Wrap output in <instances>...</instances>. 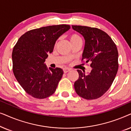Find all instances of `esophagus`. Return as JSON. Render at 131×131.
Listing matches in <instances>:
<instances>
[{"instance_id": "esophagus-1", "label": "esophagus", "mask_w": 131, "mask_h": 131, "mask_svg": "<svg viewBox=\"0 0 131 131\" xmlns=\"http://www.w3.org/2000/svg\"><path fill=\"white\" fill-rule=\"evenodd\" d=\"M63 71L64 73H67V72H69V71H70V69H68V68H64L63 69Z\"/></svg>"}]
</instances>
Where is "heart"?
I'll return each instance as SVG.
<instances>
[{
	"mask_svg": "<svg viewBox=\"0 0 131 131\" xmlns=\"http://www.w3.org/2000/svg\"><path fill=\"white\" fill-rule=\"evenodd\" d=\"M69 39L71 42H75V41H77V40H82L81 37H80L78 35H76V34H73V35L70 36Z\"/></svg>",
	"mask_w": 131,
	"mask_h": 131,
	"instance_id": "obj_1",
	"label": "heart"
}]
</instances>
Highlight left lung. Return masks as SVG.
<instances>
[{
    "label": "left lung",
    "mask_w": 131,
    "mask_h": 131,
    "mask_svg": "<svg viewBox=\"0 0 131 131\" xmlns=\"http://www.w3.org/2000/svg\"><path fill=\"white\" fill-rule=\"evenodd\" d=\"M85 40L82 61L90 62L89 74L78 70L79 79L74 86L77 94L86 100L101 97L108 91L117 74L118 51L112 38L103 30L87 26H72Z\"/></svg>",
    "instance_id": "8db88e82"
}]
</instances>
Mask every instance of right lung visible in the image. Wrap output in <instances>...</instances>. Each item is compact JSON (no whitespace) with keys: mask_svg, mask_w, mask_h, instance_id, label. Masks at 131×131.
<instances>
[{"mask_svg":"<svg viewBox=\"0 0 131 131\" xmlns=\"http://www.w3.org/2000/svg\"><path fill=\"white\" fill-rule=\"evenodd\" d=\"M69 25L49 26L31 30L19 37L12 51L13 73L24 90L34 98L44 99L55 92L63 74L60 68L45 64L58 37Z\"/></svg>","mask_w":131,"mask_h":131,"instance_id":"right-lung-1","label":"right lung"}]
</instances>
